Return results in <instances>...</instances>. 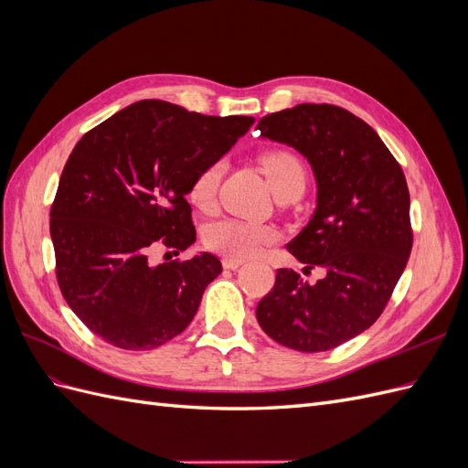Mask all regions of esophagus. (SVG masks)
<instances>
[{"label":"esophagus","mask_w":468,"mask_h":468,"mask_svg":"<svg viewBox=\"0 0 468 468\" xmlns=\"http://www.w3.org/2000/svg\"><path fill=\"white\" fill-rule=\"evenodd\" d=\"M239 265H244V260H234V258H224L222 260L224 269H238Z\"/></svg>","instance_id":"obj_1"}]
</instances>
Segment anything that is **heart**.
Returning a JSON list of instances; mask_svg holds the SVG:
<instances>
[{"label": "heart", "mask_w": 468, "mask_h": 468, "mask_svg": "<svg viewBox=\"0 0 468 468\" xmlns=\"http://www.w3.org/2000/svg\"><path fill=\"white\" fill-rule=\"evenodd\" d=\"M260 165L273 193L299 187L304 189L306 167L294 152L269 150L260 155ZM222 177V164L210 162L197 172L187 189L189 203L199 210H210L217 201V193ZM279 238V232L269 224L220 218L210 222L203 230V244L210 251L220 253L224 258L248 260Z\"/></svg>", "instance_id": "heart-1"}]
</instances>
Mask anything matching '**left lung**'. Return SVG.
I'll return each mask as SVG.
<instances>
[{
	"label": "left lung",
	"instance_id": "8db88e82",
	"mask_svg": "<svg viewBox=\"0 0 468 468\" xmlns=\"http://www.w3.org/2000/svg\"><path fill=\"white\" fill-rule=\"evenodd\" d=\"M263 138L299 150L318 186L313 218L287 250L314 285L277 269L258 304L261 330L277 344L328 351L359 335L385 310L412 251L410 193L400 164L369 124L328 103H301L263 117Z\"/></svg>",
	"mask_w": 468,
	"mask_h": 468
}]
</instances>
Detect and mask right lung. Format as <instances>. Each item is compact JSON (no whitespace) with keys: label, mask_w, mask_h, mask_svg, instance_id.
<instances>
[{"label":"right lung","mask_w":468,"mask_h":468,"mask_svg":"<svg viewBox=\"0 0 468 468\" xmlns=\"http://www.w3.org/2000/svg\"><path fill=\"white\" fill-rule=\"evenodd\" d=\"M251 124L253 117H207L144 99L81 136L60 176L50 236L64 299L95 335L121 349H154L191 324L222 273L218 258H150L195 242L191 179Z\"/></svg>","instance_id":"right-lung-1"}]
</instances>
